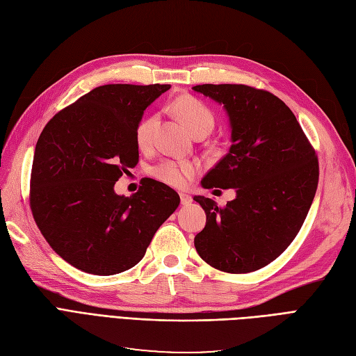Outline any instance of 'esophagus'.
I'll return each mask as SVG.
<instances>
[{
	"label": "esophagus",
	"mask_w": 356,
	"mask_h": 356,
	"mask_svg": "<svg viewBox=\"0 0 356 356\" xmlns=\"http://www.w3.org/2000/svg\"><path fill=\"white\" fill-rule=\"evenodd\" d=\"M179 199H181V204H184V207L191 203V196L186 195V193H179Z\"/></svg>",
	"instance_id": "esophagus-1"
}]
</instances>
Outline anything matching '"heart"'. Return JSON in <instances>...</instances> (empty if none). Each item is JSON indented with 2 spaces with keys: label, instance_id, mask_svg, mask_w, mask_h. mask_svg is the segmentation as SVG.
Listing matches in <instances>:
<instances>
[{
  "label": "heart",
  "instance_id": "obj_1",
  "mask_svg": "<svg viewBox=\"0 0 356 356\" xmlns=\"http://www.w3.org/2000/svg\"><path fill=\"white\" fill-rule=\"evenodd\" d=\"M174 110L179 120L182 122L191 135H195L199 131H207L208 134L213 127V114L207 105L200 102L193 96H181L174 102ZM154 127V117L143 118L138 123L135 138L139 147H147L152 143ZM196 168L191 163H175V161H163L153 169V175L172 187H182L186 186L187 179L195 174Z\"/></svg>",
  "mask_w": 356,
  "mask_h": 356
}]
</instances>
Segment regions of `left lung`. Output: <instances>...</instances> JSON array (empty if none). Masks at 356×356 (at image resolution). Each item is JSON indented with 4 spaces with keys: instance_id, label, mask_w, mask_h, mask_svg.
Segmentation results:
<instances>
[{
    "instance_id": "left-lung-1",
    "label": "left lung",
    "mask_w": 356,
    "mask_h": 356,
    "mask_svg": "<svg viewBox=\"0 0 356 356\" xmlns=\"http://www.w3.org/2000/svg\"><path fill=\"white\" fill-rule=\"evenodd\" d=\"M193 90L221 104L232 129L229 153L202 187L236 191L224 208L195 196L207 213L196 251L222 272L258 270L286 250L307 217L319 178L316 153L293 111L270 92L245 84H199Z\"/></svg>"
}]
</instances>
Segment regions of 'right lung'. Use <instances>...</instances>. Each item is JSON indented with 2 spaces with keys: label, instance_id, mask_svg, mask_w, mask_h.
<instances>
[{
  "label": "right lung",
  "instance_id": "obj_1",
  "mask_svg": "<svg viewBox=\"0 0 356 356\" xmlns=\"http://www.w3.org/2000/svg\"><path fill=\"white\" fill-rule=\"evenodd\" d=\"M169 84H105L59 111L42 129L32 161L29 203L49 245L86 273L110 276L138 264L179 204L147 178L131 197L114 191L138 163L135 131Z\"/></svg>",
  "mask_w": 356,
  "mask_h": 356
}]
</instances>
